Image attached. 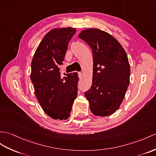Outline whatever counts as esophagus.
Instances as JSON below:
<instances>
[{"instance_id": "34e87169", "label": "esophagus", "mask_w": 156, "mask_h": 156, "mask_svg": "<svg viewBox=\"0 0 156 156\" xmlns=\"http://www.w3.org/2000/svg\"><path fill=\"white\" fill-rule=\"evenodd\" d=\"M78 75H79V78H82V76H83V74H82V73H81V72H79L78 73Z\"/></svg>"}]
</instances>
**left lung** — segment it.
I'll use <instances>...</instances> for the list:
<instances>
[{"label":"left lung","instance_id":"obj_1","mask_svg":"<svg viewBox=\"0 0 156 156\" xmlns=\"http://www.w3.org/2000/svg\"><path fill=\"white\" fill-rule=\"evenodd\" d=\"M79 37L93 51L92 85L85 93L90 111L95 116L111 115L119 108L130 83L126 51L112 36L99 29L83 30Z\"/></svg>","mask_w":156,"mask_h":156}]
</instances>
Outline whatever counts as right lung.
<instances>
[{"mask_svg":"<svg viewBox=\"0 0 156 156\" xmlns=\"http://www.w3.org/2000/svg\"><path fill=\"white\" fill-rule=\"evenodd\" d=\"M75 32L69 27L52 29L41 41L32 61L30 79L36 98L44 111L54 119H67L77 96V73L65 74L62 78L58 67Z\"/></svg>","mask_w":156,"mask_h":156,"instance_id":"obj_1","label":"right lung"}]
</instances>
